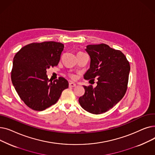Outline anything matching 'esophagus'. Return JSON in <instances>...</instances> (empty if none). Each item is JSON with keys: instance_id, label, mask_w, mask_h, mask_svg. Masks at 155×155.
<instances>
[{"instance_id": "obj_1", "label": "esophagus", "mask_w": 155, "mask_h": 155, "mask_svg": "<svg viewBox=\"0 0 155 155\" xmlns=\"http://www.w3.org/2000/svg\"><path fill=\"white\" fill-rule=\"evenodd\" d=\"M76 86H77V85H76L75 83H73V82H70V83H69V87H76Z\"/></svg>"}]
</instances>
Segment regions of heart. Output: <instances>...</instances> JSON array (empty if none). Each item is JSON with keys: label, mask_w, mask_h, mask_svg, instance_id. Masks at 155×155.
<instances>
[{"label": "heart", "mask_w": 155, "mask_h": 155, "mask_svg": "<svg viewBox=\"0 0 155 155\" xmlns=\"http://www.w3.org/2000/svg\"><path fill=\"white\" fill-rule=\"evenodd\" d=\"M71 78H73V79H75V75H71Z\"/></svg>", "instance_id": "obj_1"}]
</instances>
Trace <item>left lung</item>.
I'll list each match as a JSON object with an SVG mask.
<instances>
[{
    "label": "left lung",
    "mask_w": 155,
    "mask_h": 155,
    "mask_svg": "<svg viewBox=\"0 0 155 155\" xmlns=\"http://www.w3.org/2000/svg\"><path fill=\"white\" fill-rule=\"evenodd\" d=\"M85 50L91 57V64L84 78H97L98 81L95 88L84 86L85 94L78 102L86 111L100 114L112 108L125 95L130 65L123 53L107 45H90Z\"/></svg>",
    "instance_id": "left-lung-1"
}]
</instances>
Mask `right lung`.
Segmentation results:
<instances>
[{
    "instance_id": "right-lung-1",
    "label": "right lung",
    "mask_w": 155,
    "mask_h": 155,
    "mask_svg": "<svg viewBox=\"0 0 155 155\" xmlns=\"http://www.w3.org/2000/svg\"><path fill=\"white\" fill-rule=\"evenodd\" d=\"M64 45L54 41L33 43L22 47L13 59L11 80L21 99L32 110L42 111L58 101L68 88L63 78L50 81L46 69L58 65Z\"/></svg>"
}]
</instances>
